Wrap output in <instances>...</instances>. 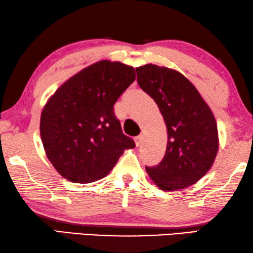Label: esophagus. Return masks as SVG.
Wrapping results in <instances>:
<instances>
[{
	"label": "esophagus",
	"mask_w": 253,
	"mask_h": 253,
	"mask_svg": "<svg viewBox=\"0 0 253 253\" xmlns=\"http://www.w3.org/2000/svg\"><path fill=\"white\" fill-rule=\"evenodd\" d=\"M134 142H135V146L139 147L140 144H141V142H142V135L140 134V135H138V136H135V138H134Z\"/></svg>",
	"instance_id": "34e87169"
}]
</instances>
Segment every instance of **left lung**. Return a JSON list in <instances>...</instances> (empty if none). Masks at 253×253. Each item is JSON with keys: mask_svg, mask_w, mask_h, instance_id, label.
<instances>
[{"mask_svg": "<svg viewBox=\"0 0 253 253\" xmlns=\"http://www.w3.org/2000/svg\"><path fill=\"white\" fill-rule=\"evenodd\" d=\"M135 70L139 86L157 103L168 133L165 157L155 167H146L148 175L163 190L188 187L210 170L217 154L212 111L177 70L152 64Z\"/></svg>", "mask_w": 253, "mask_h": 253, "instance_id": "1", "label": "left lung"}]
</instances>
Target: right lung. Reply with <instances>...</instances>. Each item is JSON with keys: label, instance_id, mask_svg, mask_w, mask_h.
<instances>
[{"label": "right lung", "instance_id": "add662e5", "mask_svg": "<svg viewBox=\"0 0 253 253\" xmlns=\"http://www.w3.org/2000/svg\"><path fill=\"white\" fill-rule=\"evenodd\" d=\"M134 80L131 66L101 60L70 77L49 98L41 113V140L49 161L66 179H101L126 149L135 147L113 110Z\"/></svg>", "mask_w": 253, "mask_h": 253}]
</instances>
